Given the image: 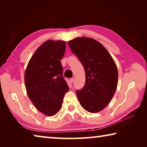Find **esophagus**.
Wrapping results in <instances>:
<instances>
[{
	"label": "esophagus",
	"instance_id": "esophagus-1",
	"mask_svg": "<svg viewBox=\"0 0 147 147\" xmlns=\"http://www.w3.org/2000/svg\"><path fill=\"white\" fill-rule=\"evenodd\" d=\"M74 79L73 78H71V79H70V82H71V83H73V82H74Z\"/></svg>",
	"mask_w": 147,
	"mask_h": 147
}]
</instances>
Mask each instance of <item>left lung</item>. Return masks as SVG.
<instances>
[{"instance_id": "obj_1", "label": "left lung", "mask_w": 147, "mask_h": 147, "mask_svg": "<svg viewBox=\"0 0 147 147\" xmlns=\"http://www.w3.org/2000/svg\"><path fill=\"white\" fill-rule=\"evenodd\" d=\"M69 47L84 68L86 82L76 91L81 106L86 111H101L113 98L117 86L118 71L115 61L102 45L92 38H77Z\"/></svg>"}]
</instances>
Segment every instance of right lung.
<instances>
[{
    "label": "right lung",
    "mask_w": 147,
    "mask_h": 147,
    "mask_svg": "<svg viewBox=\"0 0 147 147\" xmlns=\"http://www.w3.org/2000/svg\"><path fill=\"white\" fill-rule=\"evenodd\" d=\"M65 51L63 41L49 40L36 50L24 74L27 94L35 107L47 116L60 110L67 83L63 77L61 59Z\"/></svg>",
    "instance_id": "right-lung-1"
}]
</instances>
